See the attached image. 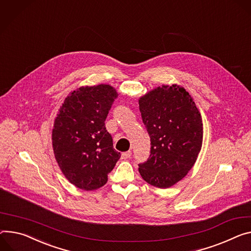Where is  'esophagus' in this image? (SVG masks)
I'll list each match as a JSON object with an SVG mask.
<instances>
[{"instance_id":"34e87169","label":"esophagus","mask_w":251,"mask_h":251,"mask_svg":"<svg viewBox=\"0 0 251 251\" xmlns=\"http://www.w3.org/2000/svg\"><path fill=\"white\" fill-rule=\"evenodd\" d=\"M131 154H132V152H131V151L124 152V153H122V158H123V159H128V158H130V157H131Z\"/></svg>"}]
</instances>
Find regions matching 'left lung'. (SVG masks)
Wrapping results in <instances>:
<instances>
[{
    "label": "left lung",
    "mask_w": 251,
    "mask_h": 251,
    "mask_svg": "<svg viewBox=\"0 0 251 251\" xmlns=\"http://www.w3.org/2000/svg\"><path fill=\"white\" fill-rule=\"evenodd\" d=\"M142 121L150 136L147 161L138 164L147 183L168 188L194 165L201 150L200 112L184 88L163 85L139 99Z\"/></svg>",
    "instance_id": "8db88e82"
}]
</instances>
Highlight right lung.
<instances>
[{
	"mask_svg": "<svg viewBox=\"0 0 251 251\" xmlns=\"http://www.w3.org/2000/svg\"><path fill=\"white\" fill-rule=\"evenodd\" d=\"M117 97L110 85L81 87L65 99L55 119V158L65 177L80 189L95 190L105 185L121 156L113 148L105 126Z\"/></svg>",
	"mask_w": 251,
	"mask_h": 251,
	"instance_id": "1",
	"label": "right lung"
}]
</instances>
